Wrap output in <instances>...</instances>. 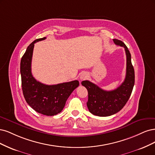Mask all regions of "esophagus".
Listing matches in <instances>:
<instances>
[{"mask_svg":"<svg viewBox=\"0 0 155 155\" xmlns=\"http://www.w3.org/2000/svg\"><path fill=\"white\" fill-rule=\"evenodd\" d=\"M87 78V74L86 73H82L81 74V75L80 76V80L81 81H83V80H85Z\"/></svg>","mask_w":155,"mask_h":155,"instance_id":"esophagus-1","label":"esophagus"}]
</instances>
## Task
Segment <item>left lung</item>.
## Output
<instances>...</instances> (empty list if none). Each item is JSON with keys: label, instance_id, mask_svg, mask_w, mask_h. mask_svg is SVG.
Masks as SVG:
<instances>
[{"label": "left lung", "instance_id": "left-lung-1", "mask_svg": "<svg viewBox=\"0 0 155 155\" xmlns=\"http://www.w3.org/2000/svg\"><path fill=\"white\" fill-rule=\"evenodd\" d=\"M114 43L124 47L126 54V75L124 81L117 89L105 91L89 81L82 82L88 91L87 106L94 115L108 117L120 111L130 97L134 84V71L131 63V53L123 42L113 39Z\"/></svg>", "mask_w": 155, "mask_h": 155}]
</instances>
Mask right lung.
I'll return each instance as SVG.
<instances>
[{"label": "right lung", "mask_w": 155, "mask_h": 155, "mask_svg": "<svg viewBox=\"0 0 155 155\" xmlns=\"http://www.w3.org/2000/svg\"><path fill=\"white\" fill-rule=\"evenodd\" d=\"M46 38L34 41L27 48L21 61L22 92L25 100L35 111L47 116L56 115L65 106L68 97L79 86L78 81L56 85H46L37 81L31 73L34 44Z\"/></svg>", "instance_id": "obj_1"}]
</instances>
